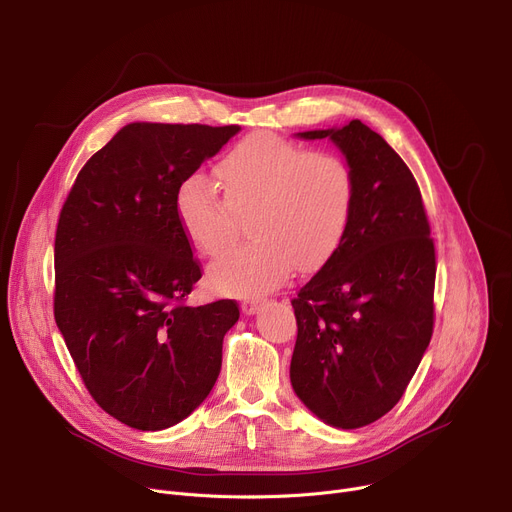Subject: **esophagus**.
I'll use <instances>...</instances> for the list:
<instances>
[{
    "label": "esophagus",
    "mask_w": 512,
    "mask_h": 512,
    "mask_svg": "<svg viewBox=\"0 0 512 512\" xmlns=\"http://www.w3.org/2000/svg\"><path fill=\"white\" fill-rule=\"evenodd\" d=\"M263 302H265L263 298H247V300L241 302V309H243L245 315H255L263 306Z\"/></svg>",
    "instance_id": "obj_1"
}]
</instances>
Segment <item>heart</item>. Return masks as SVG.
<instances>
[{
    "instance_id": "obj_1",
    "label": "heart",
    "mask_w": 512,
    "mask_h": 512,
    "mask_svg": "<svg viewBox=\"0 0 512 512\" xmlns=\"http://www.w3.org/2000/svg\"><path fill=\"white\" fill-rule=\"evenodd\" d=\"M218 185L191 173L175 191V212L189 243L220 253L251 216L253 241L224 251L208 271L228 294H261L280 286L292 267L315 269L342 245L356 197L350 162L309 150L271 131H255L216 164Z\"/></svg>"
}]
</instances>
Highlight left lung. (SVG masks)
<instances>
[{"label":"left lung","instance_id":"obj_1","mask_svg":"<svg viewBox=\"0 0 512 512\" xmlns=\"http://www.w3.org/2000/svg\"><path fill=\"white\" fill-rule=\"evenodd\" d=\"M298 135L342 150L356 197L342 245L292 300L290 381L317 418L352 430L393 410L430 344L434 241L412 170L377 131L354 119Z\"/></svg>","mask_w":512,"mask_h":512}]
</instances>
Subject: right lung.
Returning <instances> with one entry per match:
<instances>
[{
	"label": "right lung",
	"instance_id": "right-lung-1",
	"mask_svg": "<svg viewBox=\"0 0 512 512\" xmlns=\"http://www.w3.org/2000/svg\"><path fill=\"white\" fill-rule=\"evenodd\" d=\"M238 125L129 123L78 173L55 232V323L92 399L138 430L185 420L222 366L236 300L189 306L201 278L175 191Z\"/></svg>",
	"mask_w": 512,
	"mask_h": 512
}]
</instances>
